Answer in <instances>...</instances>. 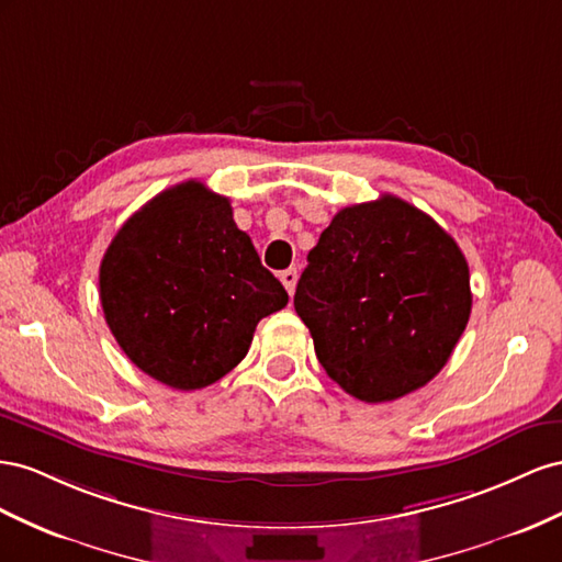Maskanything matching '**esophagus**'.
<instances>
[{
    "instance_id": "34e87169",
    "label": "esophagus",
    "mask_w": 562,
    "mask_h": 562,
    "mask_svg": "<svg viewBox=\"0 0 562 562\" xmlns=\"http://www.w3.org/2000/svg\"><path fill=\"white\" fill-rule=\"evenodd\" d=\"M296 280H299V272L296 268H286L280 272V282L284 284V290L290 296H294V290H296Z\"/></svg>"
}]
</instances>
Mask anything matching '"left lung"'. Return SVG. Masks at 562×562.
<instances>
[{
    "mask_svg": "<svg viewBox=\"0 0 562 562\" xmlns=\"http://www.w3.org/2000/svg\"><path fill=\"white\" fill-rule=\"evenodd\" d=\"M467 256L409 202L381 195L331 218L308 251L294 308L329 379L391 403L436 376L471 315Z\"/></svg>",
    "mask_w": 562,
    "mask_h": 562,
    "instance_id": "1",
    "label": "left lung"
}]
</instances>
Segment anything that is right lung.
<instances>
[{
    "instance_id": "obj_1",
    "label": "right lung",
    "mask_w": 562,
    "mask_h": 562,
    "mask_svg": "<svg viewBox=\"0 0 562 562\" xmlns=\"http://www.w3.org/2000/svg\"><path fill=\"white\" fill-rule=\"evenodd\" d=\"M105 323L140 372L198 391L243 362L259 319L286 306L231 200L200 181L159 192L124 223L99 272Z\"/></svg>"
}]
</instances>
